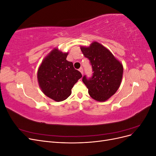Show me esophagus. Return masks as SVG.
<instances>
[{
  "mask_svg": "<svg viewBox=\"0 0 156 156\" xmlns=\"http://www.w3.org/2000/svg\"><path fill=\"white\" fill-rule=\"evenodd\" d=\"M79 70V72H81V74L83 75V68H80Z\"/></svg>",
  "mask_w": 156,
  "mask_h": 156,
  "instance_id": "esophagus-1",
  "label": "esophagus"
}]
</instances>
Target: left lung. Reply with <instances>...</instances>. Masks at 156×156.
I'll use <instances>...</instances> for the list:
<instances>
[{
  "label": "left lung",
  "mask_w": 156,
  "mask_h": 156,
  "mask_svg": "<svg viewBox=\"0 0 156 156\" xmlns=\"http://www.w3.org/2000/svg\"><path fill=\"white\" fill-rule=\"evenodd\" d=\"M84 56L89 59L94 72L91 78L83 77V82L94 100L105 101L116 93L120 87L123 66L111 52L97 41L89 47H81Z\"/></svg>",
  "instance_id": "8db88e82"
}]
</instances>
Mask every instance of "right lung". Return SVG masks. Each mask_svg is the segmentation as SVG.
<instances>
[{"mask_svg": "<svg viewBox=\"0 0 156 156\" xmlns=\"http://www.w3.org/2000/svg\"><path fill=\"white\" fill-rule=\"evenodd\" d=\"M68 55L55 48L43 60L37 70V81L41 91L56 101L67 99L74 84L82 77L73 63L66 60Z\"/></svg>", "mask_w": 156, "mask_h": 156, "instance_id": "right-lung-1", "label": "right lung"}]
</instances>
